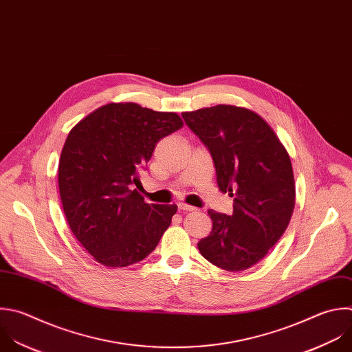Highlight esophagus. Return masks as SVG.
I'll use <instances>...</instances> for the list:
<instances>
[{"mask_svg": "<svg viewBox=\"0 0 352 352\" xmlns=\"http://www.w3.org/2000/svg\"><path fill=\"white\" fill-rule=\"evenodd\" d=\"M178 210L184 211V212H188V211H195L196 208L189 206V204H185V203H178Z\"/></svg>", "mask_w": 352, "mask_h": 352, "instance_id": "esophagus-1", "label": "esophagus"}]
</instances>
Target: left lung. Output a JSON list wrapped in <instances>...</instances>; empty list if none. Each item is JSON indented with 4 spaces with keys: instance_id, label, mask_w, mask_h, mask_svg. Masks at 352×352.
Returning <instances> with one entry per match:
<instances>
[{
    "instance_id": "1",
    "label": "left lung",
    "mask_w": 352,
    "mask_h": 352,
    "mask_svg": "<svg viewBox=\"0 0 352 352\" xmlns=\"http://www.w3.org/2000/svg\"><path fill=\"white\" fill-rule=\"evenodd\" d=\"M182 119L210 152L219 190L233 197L230 215L208 210L212 229L199 252L221 270L245 271L268 254L289 225L296 197L290 157L249 109L218 104L185 111Z\"/></svg>"
}]
</instances>
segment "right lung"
Returning a JSON list of instances; mask_svg holds the SVG:
<instances>
[{"mask_svg": "<svg viewBox=\"0 0 352 352\" xmlns=\"http://www.w3.org/2000/svg\"><path fill=\"white\" fill-rule=\"evenodd\" d=\"M182 127L177 113L137 103L104 104L67 135L58 182L77 241L102 265L142 261L160 242L175 204H152L134 185L156 144Z\"/></svg>", "mask_w": 352, "mask_h": 352, "instance_id": "right-lung-1", "label": "right lung"}]
</instances>
